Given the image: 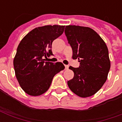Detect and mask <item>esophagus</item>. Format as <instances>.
Returning <instances> with one entry per match:
<instances>
[{
  "label": "esophagus",
  "mask_w": 122,
  "mask_h": 122,
  "mask_svg": "<svg viewBox=\"0 0 122 122\" xmlns=\"http://www.w3.org/2000/svg\"><path fill=\"white\" fill-rule=\"evenodd\" d=\"M65 69H66V70H68V65H65Z\"/></svg>",
  "instance_id": "obj_1"
}]
</instances>
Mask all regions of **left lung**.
Listing matches in <instances>:
<instances>
[{
  "label": "left lung",
  "instance_id": "8db88e82",
  "mask_svg": "<svg viewBox=\"0 0 122 122\" xmlns=\"http://www.w3.org/2000/svg\"><path fill=\"white\" fill-rule=\"evenodd\" d=\"M73 51V59H78L79 68L69 67L74 76L68 81L69 88L81 97L95 94L107 80L110 60L106 44L89 27L66 26L65 30Z\"/></svg>",
  "mask_w": 122,
  "mask_h": 122
}]
</instances>
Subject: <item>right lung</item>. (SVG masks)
<instances>
[{"label": "right lung", "mask_w": 122, "mask_h": 122, "mask_svg": "<svg viewBox=\"0 0 122 122\" xmlns=\"http://www.w3.org/2000/svg\"><path fill=\"white\" fill-rule=\"evenodd\" d=\"M65 26L46 25L32 30L18 45L14 58L15 75L22 89L30 96L43 94L51 86L53 77L63 70L61 62L44 61L52 55V43L63 34Z\"/></svg>", "instance_id": "add662e5"}]
</instances>
